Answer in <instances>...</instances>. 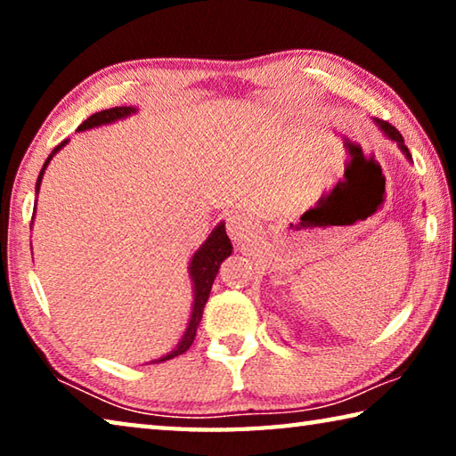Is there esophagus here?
I'll use <instances>...</instances> for the list:
<instances>
[{
	"label": "esophagus",
	"mask_w": 456,
	"mask_h": 456,
	"mask_svg": "<svg viewBox=\"0 0 456 456\" xmlns=\"http://www.w3.org/2000/svg\"><path fill=\"white\" fill-rule=\"evenodd\" d=\"M227 233L235 243H243L256 233V225L249 217H245L241 213H233L227 217Z\"/></svg>",
	"instance_id": "34e87169"
}]
</instances>
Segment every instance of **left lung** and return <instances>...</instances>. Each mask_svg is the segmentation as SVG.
<instances>
[{
  "instance_id": "obj_1",
  "label": "left lung",
  "mask_w": 456,
  "mask_h": 456,
  "mask_svg": "<svg viewBox=\"0 0 456 456\" xmlns=\"http://www.w3.org/2000/svg\"><path fill=\"white\" fill-rule=\"evenodd\" d=\"M374 122L378 125V128L382 130L384 133V136H388L392 142H396L398 144V149L403 151V154L404 157L408 159V160H412V157H411V152H408V149H406V144H404V138H403V134L398 133V130L392 126V125H388V122H384V120H378V118H374Z\"/></svg>"
}]
</instances>
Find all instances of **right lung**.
Masks as SVG:
<instances>
[{
  "mask_svg": "<svg viewBox=\"0 0 456 456\" xmlns=\"http://www.w3.org/2000/svg\"><path fill=\"white\" fill-rule=\"evenodd\" d=\"M130 114H136L134 106L108 108V110H100L96 114H92V117L84 120L76 130H78V133H84V130H90V128H96V126L112 125V122H117V120L128 118ZM66 144H68V141H61L56 146V149L52 151L50 157L45 159V163H44L42 171H40V175H37V181H36V197H37V191H40L42 176L45 173V168H48L50 160L53 159V154L64 149ZM34 215H36V211H34ZM32 223H34V217H32ZM231 251H233V245H231V239L225 233V223H219V225L211 231V235L207 237V241L195 251V256L191 257L189 277L192 281V305H191L192 310H191L187 330H184L181 342L176 344L171 352L165 354V356L157 358V360H152L151 364H159V362H167V360H171L175 356H181V354H184L191 348L192 339H195V336H197V328L200 323V318H203V307L207 304V299H209V293H211L215 277H217L223 261H225V257L231 256Z\"/></svg>",
  "mask_w": 456,
  "mask_h": 456,
  "instance_id": "right-lung-1",
  "label": "right lung"
}]
</instances>
